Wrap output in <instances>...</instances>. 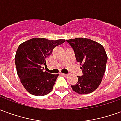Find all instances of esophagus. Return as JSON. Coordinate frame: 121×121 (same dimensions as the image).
Returning <instances> with one entry per match:
<instances>
[{
  "mask_svg": "<svg viewBox=\"0 0 121 121\" xmlns=\"http://www.w3.org/2000/svg\"><path fill=\"white\" fill-rule=\"evenodd\" d=\"M61 74L63 76H68L69 75V74H64V73H61Z\"/></svg>",
  "mask_w": 121,
  "mask_h": 121,
  "instance_id": "1",
  "label": "esophagus"
}]
</instances>
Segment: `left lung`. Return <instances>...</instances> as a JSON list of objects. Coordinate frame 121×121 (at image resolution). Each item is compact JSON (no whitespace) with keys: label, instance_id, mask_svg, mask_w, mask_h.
Here are the masks:
<instances>
[{"label":"left lung","instance_id":"8db88e82","mask_svg":"<svg viewBox=\"0 0 121 121\" xmlns=\"http://www.w3.org/2000/svg\"><path fill=\"white\" fill-rule=\"evenodd\" d=\"M73 48L76 60L82 65V76L71 87L81 95L91 93L99 86L106 71L108 56L103 46L87 38L66 40Z\"/></svg>","mask_w":121,"mask_h":121}]
</instances>
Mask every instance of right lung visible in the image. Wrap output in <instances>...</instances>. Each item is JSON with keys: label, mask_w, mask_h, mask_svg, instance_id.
Returning <instances> with one entry per match:
<instances>
[{"label": "right lung", "mask_w": 121, "mask_h": 121, "mask_svg": "<svg viewBox=\"0 0 121 121\" xmlns=\"http://www.w3.org/2000/svg\"><path fill=\"white\" fill-rule=\"evenodd\" d=\"M65 41L36 37L19 46L15 54L17 73L21 84L29 93L43 96L52 90L59 74L43 72L41 66L46 65V59L52 53L54 48Z\"/></svg>", "instance_id": "obj_1"}]
</instances>
